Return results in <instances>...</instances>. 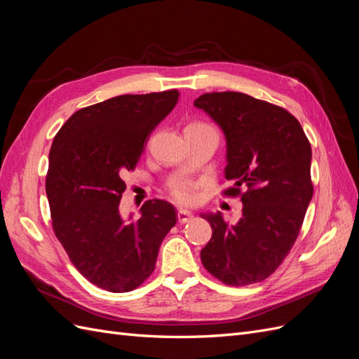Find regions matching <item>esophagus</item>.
<instances>
[{"label":"esophagus","instance_id":"obj_1","mask_svg":"<svg viewBox=\"0 0 359 359\" xmlns=\"http://www.w3.org/2000/svg\"><path fill=\"white\" fill-rule=\"evenodd\" d=\"M191 219H193V214H191L190 211H186V210H180V211H178V222H180L181 224L190 222Z\"/></svg>","mask_w":359,"mask_h":359}]
</instances>
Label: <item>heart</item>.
Listing matches in <instances>:
<instances>
[{
    "mask_svg": "<svg viewBox=\"0 0 359 359\" xmlns=\"http://www.w3.org/2000/svg\"><path fill=\"white\" fill-rule=\"evenodd\" d=\"M194 126H206L203 123H191ZM168 191L170 198L180 205H193L199 198V184L186 178L173 180L169 186Z\"/></svg>",
    "mask_w": 359,
    "mask_h": 359,
    "instance_id": "heart-1",
    "label": "heart"
}]
</instances>
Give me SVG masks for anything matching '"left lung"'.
<instances>
[{"label":"left lung","instance_id":"left-lung-1","mask_svg":"<svg viewBox=\"0 0 359 359\" xmlns=\"http://www.w3.org/2000/svg\"><path fill=\"white\" fill-rule=\"evenodd\" d=\"M194 106L223 128L224 173L233 182L223 194L243 202L236 224L220 212L202 215L212 236L201 260L227 286L259 283L281 265L299 235L313 198L310 142L290 112L244 93H206Z\"/></svg>","mask_w":359,"mask_h":359}]
</instances>
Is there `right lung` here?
Wrapping results in <instances>:
<instances>
[{
	"instance_id": "add662e5",
	"label": "right lung",
	"mask_w": 359,
	"mask_h": 359,
	"mask_svg": "<svg viewBox=\"0 0 359 359\" xmlns=\"http://www.w3.org/2000/svg\"><path fill=\"white\" fill-rule=\"evenodd\" d=\"M178 90L124 94L76 111L53 137L46 173L52 229L70 262L97 287L121 293L153 274L177 223L166 201H147L126 222L119 202L147 136L178 103Z\"/></svg>"
}]
</instances>
